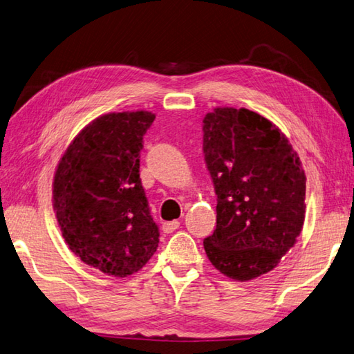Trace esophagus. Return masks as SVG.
Here are the masks:
<instances>
[{"mask_svg": "<svg viewBox=\"0 0 354 354\" xmlns=\"http://www.w3.org/2000/svg\"><path fill=\"white\" fill-rule=\"evenodd\" d=\"M178 227H180V223L177 221V219H174V221L163 223L162 224V230H163V233H172V232H176Z\"/></svg>", "mask_w": 354, "mask_h": 354, "instance_id": "1", "label": "esophagus"}]
</instances>
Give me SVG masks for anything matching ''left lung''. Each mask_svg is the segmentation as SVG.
<instances>
[{"instance_id":"left-lung-1","label":"left lung","mask_w":354,"mask_h":354,"mask_svg":"<svg viewBox=\"0 0 354 354\" xmlns=\"http://www.w3.org/2000/svg\"><path fill=\"white\" fill-rule=\"evenodd\" d=\"M203 151L216 194V229L204 250L224 276L253 280L276 268L301 233L300 157L271 121L233 107L204 116Z\"/></svg>"}]
</instances>
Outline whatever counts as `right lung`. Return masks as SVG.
Returning <instances> with one entry per match:
<instances>
[{
    "label": "right lung",
    "instance_id": "right-lung-1",
    "mask_svg": "<svg viewBox=\"0 0 354 354\" xmlns=\"http://www.w3.org/2000/svg\"><path fill=\"white\" fill-rule=\"evenodd\" d=\"M151 112L107 113L78 133L57 165L53 206L69 250L107 276L127 277L159 245L139 177Z\"/></svg>",
    "mask_w": 354,
    "mask_h": 354
}]
</instances>
